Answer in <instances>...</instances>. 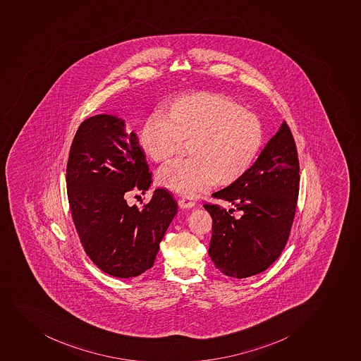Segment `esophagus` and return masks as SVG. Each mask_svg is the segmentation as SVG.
I'll return each mask as SVG.
<instances>
[{"instance_id":"esophagus-1","label":"esophagus","mask_w":361,"mask_h":361,"mask_svg":"<svg viewBox=\"0 0 361 361\" xmlns=\"http://www.w3.org/2000/svg\"><path fill=\"white\" fill-rule=\"evenodd\" d=\"M178 205L183 209L192 208L195 205V201L192 198L183 196V197L178 198Z\"/></svg>"}]
</instances>
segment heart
<instances>
[{
    "label": "heart",
    "instance_id": "obj_1",
    "mask_svg": "<svg viewBox=\"0 0 361 361\" xmlns=\"http://www.w3.org/2000/svg\"><path fill=\"white\" fill-rule=\"evenodd\" d=\"M257 115L227 96L197 92L178 96L141 126L139 144L153 163L170 161L185 146L188 159L158 173V182L180 195H192L212 182L228 186L246 173L262 146Z\"/></svg>",
    "mask_w": 361,
    "mask_h": 361
}]
</instances>
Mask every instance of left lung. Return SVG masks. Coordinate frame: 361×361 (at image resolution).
Listing matches in <instances>:
<instances>
[{
  "instance_id": "8db88e82",
  "label": "left lung",
  "mask_w": 361,
  "mask_h": 361,
  "mask_svg": "<svg viewBox=\"0 0 361 361\" xmlns=\"http://www.w3.org/2000/svg\"><path fill=\"white\" fill-rule=\"evenodd\" d=\"M300 192V161L288 123L266 144L245 175L214 192L234 209L204 204L213 219L209 255L228 277L262 274L281 255L291 232ZM238 209L240 218L232 212Z\"/></svg>"
}]
</instances>
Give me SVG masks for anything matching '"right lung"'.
I'll use <instances>...</instances> for the list:
<instances>
[{
	"mask_svg": "<svg viewBox=\"0 0 361 361\" xmlns=\"http://www.w3.org/2000/svg\"><path fill=\"white\" fill-rule=\"evenodd\" d=\"M151 184L139 139L123 120L101 114L80 123L66 165L68 204L84 251L113 277H137L151 269L177 214L165 189L141 208L128 205L130 192L145 194Z\"/></svg>",
	"mask_w": 361,
	"mask_h": 361,
	"instance_id": "right-lung-1",
	"label": "right lung"
}]
</instances>
